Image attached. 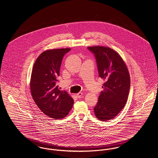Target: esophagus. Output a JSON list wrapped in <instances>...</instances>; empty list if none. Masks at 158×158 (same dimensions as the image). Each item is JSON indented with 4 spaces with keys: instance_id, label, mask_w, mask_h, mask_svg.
<instances>
[{
    "instance_id": "esophagus-1",
    "label": "esophagus",
    "mask_w": 158,
    "mask_h": 158,
    "mask_svg": "<svg viewBox=\"0 0 158 158\" xmlns=\"http://www.w3.org/2000/svg\"><path fill=\"white\" fill-rule=\"evenodd\" d=\"M82 95H83V93H82V92H79L78 94H76V96L77 98H81L82 96Z\"/></svg>"
}]
</instances>
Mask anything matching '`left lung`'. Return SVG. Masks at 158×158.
<instances>
[{
  "mask_svg": "<svg viewBox=\"0 0 158 158\" xmlns=\"http://www.w3.org/2000/svg\"><path fill=\"white\" fill-rule=\"evenodd\" d=\"M95 55L99 76L105 83L94 107L96 117L102 121L110 120L125 106L131 80L126 64L118 52L105 46L88 48Z\"/></svg>",
  "mask_w": 158,
  "mask_h": 158,
  "instance_id": "1",
  "label": "left lung"
}]
</instances>
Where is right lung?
Returning a JSON list of instances; mask_svg holds the SVG:
<instances>
[{"mask_svg": "<svg viewBox=\"0 0 158 158\" xmlns=\"http://www.w3.org/2000/svg\"><path fill=\"white\" fill-rule=\"evenodd\" d=\"M70 51L66 48L44 51L37 58L32 69V98L44 114L56 119L67 116L73 105V98L57 85L62 59Z\"/></svg>", "mask_w": 158, "mask_h": 158, "instance_id": "right-lung-1", "label": "right lung"}]
</instances>
